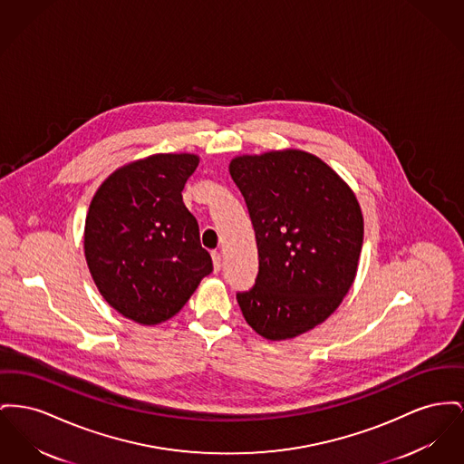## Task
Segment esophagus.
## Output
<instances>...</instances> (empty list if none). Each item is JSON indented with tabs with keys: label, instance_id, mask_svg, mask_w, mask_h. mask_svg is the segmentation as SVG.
<instances>
[{
	"label": "esophagus",
	"instance_id": "1",
	"mask_svg": "<svg viewBox=\"0 0 464 464\" xmlns=\"http://www.w3.org/2000/svg\"><path fill=\"white\" fill-rule=\"evenodd\" d=\"M212 261H214V272L218 273L222 266V257L218 252H212Z\"/></svg>",
	"mask_w": 464,
	"mask_h": 464
}]
</instances>
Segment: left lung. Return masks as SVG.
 Returning <instances> with one entry per match:
<instances>
[{
	"mask_svg": "<svg viewBox=\"0 0 464 464\" xmlns=\"http://www.w3.org/2000/svg\"><path fill=\"white\" fill-rule=\"evenodd\" d=\"M229 173L246 199L259 270L237 300L268 340L324 323L354 282L362 216L354 192L319 158L301 152L242 156Z\"/></svg>",
	"mask_w": 464,
	"mask_h": 464,
	"instance_id": "left-lung-1",
	"label": "left lung"
}]
</instances>
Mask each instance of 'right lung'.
<instances>
[{
	"instance_id": "obj_1",
	"label": "right lung",
	"mask_w": 464,
	"mask_h": 464,
	"mask_svg": "<svg viewBox=\"0 0 464 464\" xmlns=\"http://www.w3.org/2000/svg\"><path fill=\"white\" fill-rule=\"evenodd\" d=\"M198 163L191 154L150 156L111 173L91 201L89 270L110 306L140 324L173 317L214 270L182 201Z\"/></svg>"
}]
</instances>
